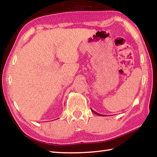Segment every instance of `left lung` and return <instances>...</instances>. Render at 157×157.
Segmentation results:
<instances>
[{"instance_id": "8db88e82", "label": "left lung", "mask_w": 157, "mask_h": 157, "mask_svg": "<svg viewBox=\"0 0 157 157\" xmlns=\"http://www.w3.org/2000/svg\"><path fill=\"white\" fill-rule=\"evenodd\" d=\"M91 111H92V112L93 113H94L95 114H97V115H98V116H102V114H100V113H97V112H95V111H94L93 109H91Z\"/></svg>"}]
</instances>
